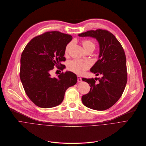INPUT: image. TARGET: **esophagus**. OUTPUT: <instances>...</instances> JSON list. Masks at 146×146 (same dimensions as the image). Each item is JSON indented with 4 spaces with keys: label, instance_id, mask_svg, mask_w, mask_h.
<instances>
[{
    "label": "esophagus",
    "instance_id": "esophagus-1",
    "mask_svg": "<svg viewBox=\"0 0 146 146\" xmlns=\"http://www.w3.org/2000/svg\"><path fill=\"white\" fill-rule=\"evenodd\" d=\"M82 81V77H81L80 76H77V82H78L79 83V82H81Z\"/></svg>",
    "mask_w": 146,
    "mask_h": 146
}]
</instances>
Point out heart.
Masks as SVG:
<instances>
[{"mask_svg": "<svg viewBox=\"0 0 146 146\" xmlns=\"http://www.w3.org/2000/svg\"><path fill=\"white\" fill-rule=\"evenodd\" d=\"M83 46L84 48V50H86L89 48L95 47V45L94 43L89 40H84L82 43ZM71 43L69 44L66 48V52L67 53L70 47ZM90 67V63L88 61L83 60L80 59H74L69 62L67 64V69L70 71L77 74H82L84 73V72L89 69Z\"/></svg>", "mask_w": 146, "mask_h": 146, "instance_id": "heart-1", "label": "heart"}]
</instances>
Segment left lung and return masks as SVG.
Returning <instances> with one entry per match:
<instances>
[{
  "label": "left lung",
  "instance_id": "8db88e82",
  "mask_svg": "<svg viewBox=\"0 0 146 146\" xmlns=\"http://www.w3.org/2000/svg\"><path fill=\"white\" fill-rule=\"evenodd\" d=\"M91 37L99 44V60L90 69L101 78L86 79L90 92L82 98L83 104L90 109L103 111L113 106L121 96L127 81L126 58L123 48L115 37L108 31L98 29L78 35ZM99 80L98 83L96 80Z\"/></svg>",
  "mask_w": 146,
  "mask_h": 146
}]
</instances>
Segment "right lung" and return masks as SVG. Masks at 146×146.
Segmentation results:
<instances>
[{
  "mask_svg": "<svg viewBox=\"0 0 146 146\" xmlns=\"http://www.w3.org/2000/svg\"><path fill=\"white\" fill-rule=\"evenodd\" d=\"M70 35L47 32L36 36L26 46L21 59L20 78L24 90L36 106L51 108L63 102L66 90L76 84L77 77L66 71L56 77L50 72L54 66L62 70L67 44L72 40Z\"/></svg>",
  "mask_w": 146,
  "mask_h": 146,
  "instance_id": "obj_1",
  "label": "right lung"
}]
</instances>
